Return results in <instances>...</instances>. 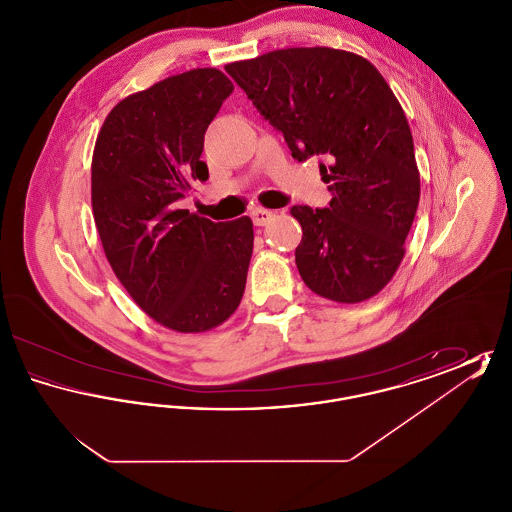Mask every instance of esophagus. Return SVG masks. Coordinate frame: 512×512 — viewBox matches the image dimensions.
I'll return each instance as SVG.
<instances>
[{"label":"esophagus","mask_w":512,"mask_h":512,"mask_svg":"<svg viewBox=\"0 0 512 512\" xmlns=\"http://www.w3.org/2000/svg\"><path fill=\"white\" fill-rule=\"evenodd\" d=\"M251 219H253V224H255V226H265V224H268L270 220L274 219V213L259 207V209H253V213H251Z\"/></svg>","instance_id":"esophagus-1"}]
</instances>
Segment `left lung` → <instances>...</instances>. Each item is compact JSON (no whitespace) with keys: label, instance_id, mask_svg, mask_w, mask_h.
Masks as SVG:
<instances>
[{"label":"left lung","instance_id":"obj_1","mask_svg":"<svg viewBox=\"0 0 512 512\" xmlns=\"http://www.w3.org/2000/svg\"><path fill=\"white\" fill-rule=\"evenodd\" d=\"M224 69L293 159H324L330 207L290 211L303 230V282L336 303L374 297L403 261L420 199L413 134L388 82L365 57L334 48L276 49Z\"/></svg>","mask_w":512,"mask_h":512}]
</instances>
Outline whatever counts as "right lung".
<instances>
[{"label":"right lung","instance_id":"obj_1","mask_svg":"<svg viewBox=\"0 0 512 512\" xmlns=\"http://www.w3.org/2000/svg\"><path fill=\"white\" fill-rule=\"evenodd\" d=\"M234 84L219 69L174 74L121 99L99 130L92 209L105 257L136 305L165 328L199 334L238 309L253 253L249 217L213 222L178 209L205 130Z\"/></svg>","mask_w":512,"mask_h":512}]
</instances>
